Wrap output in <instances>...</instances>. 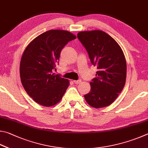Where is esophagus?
Listing matches in <instances>:
<instances>
[{"label":"esophagus","instance_id":"34e87169","mask_svg":"<svg viewBox=\"0 0 148 148\" xmlns=\"http://www.w3.org/2000/svg\"><path fill=\"white\" fill-rule=\"evenodd\" d=\"M74 83L76 84H79L80 83H81V80H77V81H73Z\"/></svg>","mask_w":148,"mask_h":148}]
</instances>
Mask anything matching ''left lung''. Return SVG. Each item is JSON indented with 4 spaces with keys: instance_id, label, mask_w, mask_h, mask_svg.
<instances>
[{
    "instance_id": "left-lung-1",
    "label": "left lung",
    "mask_w": 148,
    "mask_h": 148,
    "mask_svg": "<svg viewBox=\"0 0 148 148\" xmlns=\"http://www.w3.org/2000/svg\"><path fill=\"white\" fill-rule=\"evenodd\" d=\"M77 38L86 49L91 63L98 69L84 99L94 108L107 107L125 86L127 64L123 52L110 36L101 30L80 32Z\"/></svg>"
}]
</instances>
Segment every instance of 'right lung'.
<instances>
[{"label": "right lung", "instance_id": "right-lung-1", "mask_svg": "<svg viewBox=\"0 0 148 148\" xmlns=\"http://www.w3.org/2000/svg\"><path fill=\"white\" fill-rule=\"evenodd\" d=\"M76 36L66 30H51L39 35L25 49L20 63V77L28 95L45 107L62 99L69 81L54 75L62 49Z\"/></svg>", "mask_w": 148, "mask_h": 148}]
</instances>
